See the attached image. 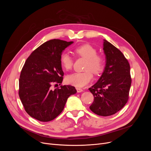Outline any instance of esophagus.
<instances>
[{
	"label": "esophagus",
	"mask_w": 151,
	"mask_h": 151,
	"mask_svg": "<svg viewBox=\"0 0 151 151\" xmlns=\"http://www.w3.org/2000/svg\"><path fill=\"white\" fill-rule=\"evenodd\" d=\"M76 91H77V92H78V93H79V92H81L83 91V90L82 89L80 88H76Z\"/></svg>",
	"instance_id": "obj_1"
}]
</instances>
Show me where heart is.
I'll return each instance as SVG.
<instances>
[{"label":"heart","mask_w":151,"mask_h":151,"mask_svg":"<svg viewBox=\"0 0 151 151\" xmlns=\"http://www.w3.org/2000/svg\"><path fill=\"white\" fill-rule=\"evenodd\" d=\"M74 52L78 56L86 59L84 68L86 71L68 75L66 77V81L71 85L81 88L88 84L92 80L93 75L91 70L94 74L98 75L104 70L105 61L101 55L97 54L96 47L89 44L77 46L75 48ZM60 62L63 68L69 70L73 67V58L68 53L63 52L60 55Z\"/></svg>","instance_id":"1"}]
</instances>
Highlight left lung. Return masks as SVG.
Returning <instances> with one entry per match:
<instances>
[{
	"mask_svg": "<svg viewBox=\"0 0 151 151\" xmlns=\"http://www.w3.org/2000/svg\"><path fill=\"white\" fill-rule=\"evenodd\" d=\"M103 49L106 65L98 81L89 89L94 97L89 108L99 116H108L127 104L132 79L130 64L122 52L106 40Z\"/></svg>",
	"mask_w": 151,
	"mask_h": 151,
	"instance_id": "left-lung-1",
	"label": "left lung"
}]
</instances>
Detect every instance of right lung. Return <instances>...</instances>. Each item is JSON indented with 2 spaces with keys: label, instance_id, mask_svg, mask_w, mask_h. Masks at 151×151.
I'll return each mask as SVG.
<instances>
[{
  "label": "right lung",
  "instance_id": "right-lung-1",
  "mask_svg": "<svg viewBox=\"0 0 151 151\" xmlns=\"http://www.w3.org/2000/svg\"><path fill=\"white\" fill-rule=\"evenodd\" d=\"M73 42L59 39L47 41L34 50L24 65L19 80V96L27 113L41 122H49L64 108L68 98L76 93L75 87L61 85L63 72L60 55Z\"/></svg>",
  "mask_w": 151,
  "mask_h": 151
}]
</instances>
